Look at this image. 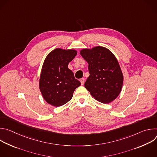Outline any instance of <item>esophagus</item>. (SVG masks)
Segmentation results:
<instances>
[{
  "mask_svg": "<svg viewBox=\"0 0 157 157\" xmlns=\"http://www.w3.org/2000/svg\"><path fill=\"white\" fill-rule=\"evenodd\" d=\"M84 81H85V79H84V78H81V79H80V82H81V84H82V85H83V84H84Z\"/></svg>",
  "mask_w": 157,
  "mask_h": 157,
  "instance_id": "obj_1",
  "label": "esophagus"
}]
</instances>
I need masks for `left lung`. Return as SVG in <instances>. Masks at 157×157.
I'll list each match as a JSON object with an SVG mask.
<instances>
[{
    "label": "left lung",
    "instance_id": "obj_1",
    "mask_svg": "<svg viewBox=\"0 0 157 157\" xmlns=\"http://www.w3.org/2000/svg\"><path fill=\"white\" fill-rule=\"evenodd\" d=\"M89 64V76L84 87L98 101L110 103L121 92L124 77L119 62L109 49L98 46L80 51Z\"/></svg>",
    "mask_w": 157,
    "mask_h": 157
}]
</instances>
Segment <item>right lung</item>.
<instances>
[{"label":"right lung","instance_id":"1","mask_svg":"<svg viewBox=\"0 0 157 157\" xmlns=\"http://www.w3.org/2000/svg\"><path fill=\"white\" fill-rule=\"evenodd\" d=\"M76 55L75 50L56 48L44 59L39 87L43 99L49 104L55 107L65 104L71 99L75 90L81 85L68 67Z\"/></svg>","mask_w":157,"mask_h":157}]
</instances>
